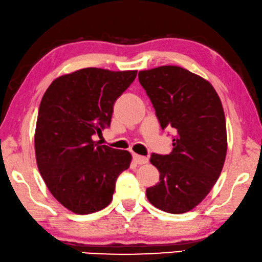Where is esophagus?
<instances>
[{"instance_id":"1","label":"esophagus","mask_w":262,"mask_h":262,"mask_svg":"<svg viewBox=\"0 0 262 262\" xmlns=\"http://www.w3.org/2000/svg\"><path fill=\"white\" fill-rule=\"evenodd\" d=\"M133 159L138 165H143L148 163V158L143 157V156H139V154H133Z\"/></svg>"}]
</instances>
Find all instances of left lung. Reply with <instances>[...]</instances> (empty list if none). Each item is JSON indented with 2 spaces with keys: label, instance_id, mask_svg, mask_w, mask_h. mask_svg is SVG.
<instances>
[{
  "label": "left lung",
  "instance_id": "8db88e82",
  "mask_svg": "<svg viewBox=\"0 0 262 262\" xmlns=\"http://www.w3.org/2000/svg\"><path fill=\"white\" fill-rule=\"evenodd\" d=\"M139 82L161 128L176 134L171 153L150 156L160 179L146 196L163 211L187 212L204 200L223 168L227 129L222 103L208 80L179 66L140 71Z\"/></svg>",
  "mask_w": 262,
  "mask_h": 262
}]
</instances>
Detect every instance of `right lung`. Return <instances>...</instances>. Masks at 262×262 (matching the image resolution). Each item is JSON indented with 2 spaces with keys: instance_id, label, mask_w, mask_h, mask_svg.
I'll return each instance as SVG.
<instances>
[{
  "instance_id": "1",
  "label": "right lung",
  "mask_w": 262,
  "mask_h": 262,
  "mask_svg": "<svg viewBox=\"0 0 262 262\" xmlns=\"http://www.w3.org/2000/svg\"><path fill=\"white\" fill-rule=\"evenodd\" d=\"M136 73L82 69L53 80L43 95L36 164L53 197L72 212L86 215L108 206L117 177L129 167L128 150L99 146L94 136L110 127L114 103Z\"/></svg>"
}]
</instances>
